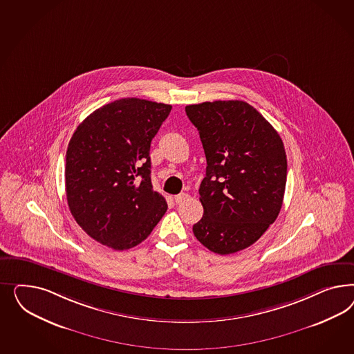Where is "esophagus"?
<instances>
[{
	"mask_svg": "<svg viewBox=\"0 0 354 354\" xmlns=\"http://www.w3.org/2000/svg\"><path fill=\"white\" fill-rule=\"evenodd\" d=\"M189 197V194L188 193H179V194H176L175 197H174V200H175V203L176 204H180V203H183L184 200H187Z\"/></svg>",
	"mask_w": 354,
	"mask_h": 354,
	"instance_id": "34e87169",
	"label": "esophagus"
}]
</instances>
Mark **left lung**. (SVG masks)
<instances>
[{
	"label": "left lung",
	"mask_w": 354,
	"mask_h": 354,
	"mask_svg": "<svg viewBox=\"0 0 354 354\" xmlns=\"http://www.w3.org/2000/svg\"><path fill=\"white\" fill-rule=\"evenodd\" d=\"M185 113L207 163L198 189L204 215L193 234L214 253H236L254 244L278 218L287 183L283 141L244 101L188 105Z\"/></svg>",
	"instance_id": "1"
}]
</instances>
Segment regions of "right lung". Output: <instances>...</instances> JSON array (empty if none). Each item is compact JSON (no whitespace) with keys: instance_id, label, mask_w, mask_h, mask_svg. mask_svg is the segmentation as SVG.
<instances>
[{"instance_id":"obj_1","label":"right lung","mask_w":354,"mask_h":354,"mask_svg":"<svg viewBox=\"0 0 354 354\" xmlns=\"http://www.w3.org/2000/svg\"><path fill=\"white\" fill-rule=\"evenodd\" d=\"M171 105L120 98L95 110L66 151L70 212L100 244L124 250L144 241L167 210L150 180V142Z\"/></svg>"}]
</instances>
